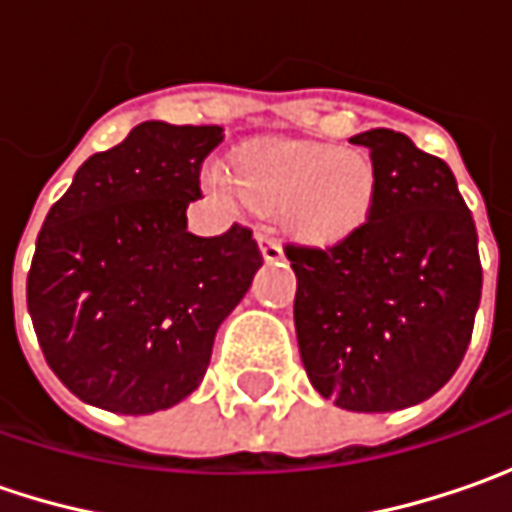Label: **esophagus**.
Listing matches in <instances>:
<instances>
[{"label": "esophagus", "instance_id": "1", "mask_svg": "<svg viewBox=\"0 0 512 512\" xmlns=\"http://www.w3.org/2000/svg\"><path fill=\"white\" fill-rule=\"evenodd\" d=\"M259 250H262V256H265V262H279L282 256H285V250H282V242L270 233V230H259Z\"/></svg>", "mask_w": 512, "mask_h": 512}]
</instances>
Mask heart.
<instances>
[{"label": "heart", "instance_id": "1", "mask_svg": "<svg viewBox=\"0 0 512 512\" xmlns=\"http://www.w3.org/2000/svg\"><path fill=\"white\" fill-rule=\"evenodd\" d=\"M207 182L225 196H247L262 210H287L302 236L330 242L364 219L373 165L359 150L279 139L247 148L239 156V179L213 168Z\"/></svg>", "mask_w": 512, "mask_h": 512}]
</instances>
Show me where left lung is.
Segmentation results:
<instances>
[{
  "label": "left lung",
  "instance_id": "left-lung-1",
  "mask_svg": "<svg viewBox=\"0 0 512 512\" xmlns=\"http://www.w3.org/2000/svg\"><path fill=\"white\" fill-rule=\"evenodd\" d=\"M373 196L327 247H285L296 339L310 384L344 410L430 399L459 370L482 299L479 236L453 170L404 133L364 130Z\"/></svg>",
  "mask_w": 512,
  "mask_h": 512
}]
</instances>
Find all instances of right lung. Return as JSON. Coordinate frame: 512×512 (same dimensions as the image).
I'll list each match as a JSON object with an SVG mask.
<instances>
[{
	"instance_id": "right-lung-1",
	"label": "right lung",
	"mask_w": 512,
	"mask_h": 512,
	"mask_svg": "<svg viewBox=\"0 0 512 512\" xmlns=\"http://www.w3.org/2000/svg\"><path fill=\"white\" fill-rule=\"evenodd\" d=\"M222 139L219 125L142 122L93 153L48 210L28 313L48 367L82 402L142 416L202 382L216 330L262 265L250 227L187 230Z\"/></svg>"
}]
</instances>
